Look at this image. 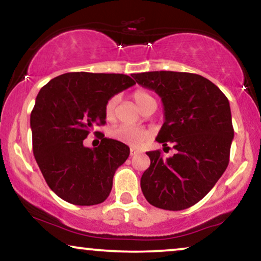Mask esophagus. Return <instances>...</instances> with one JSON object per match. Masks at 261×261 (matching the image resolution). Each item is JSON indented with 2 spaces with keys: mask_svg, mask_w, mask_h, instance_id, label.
<instances>
[{
  "mask_svg": "<svg viewBox=\"0 0 261 261\" xmlns=\"http://www.w3.org/2000/svg\"><path fill=\"white\" fill-rule=\"evenodd\" d=\"M138 153H140V150H138V148H135V147L130 148V155H135Z\"/></svg>",
  "mask_w": 261,
  "mask_h": 261,
  "instance_id": "esophagus-1",
  "label": "esophagus"
}]
</instances>
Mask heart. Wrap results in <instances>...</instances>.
<instances>
[{
	"instance_id": "heart-1",
	"label": "heart",
	"mask_w": 261,
	"mask_h": 261,
	"mask_svg": "<svg viewBox=\"0 0 261 261\" xmlns=\"http://www.w3.org/2000/svg\"><path fill=\"white\" fill-rule=\"evenodd\" d=\"M133 99L138 107L141 110H145L151 104H155L154 98L152 97L150 92L146 90H137L133 93ZM118 101L117 96L110 97L107 100L106 106H104V115H106L107 120H113L115 117V110H116V106ZM110 137L115 139V140L120 141L126 145H130V146H137L140 145L143 141L150 137L147 129L143 127H135V126H127V124H120L110 129Z\"/></svg>"
}]
</instances>
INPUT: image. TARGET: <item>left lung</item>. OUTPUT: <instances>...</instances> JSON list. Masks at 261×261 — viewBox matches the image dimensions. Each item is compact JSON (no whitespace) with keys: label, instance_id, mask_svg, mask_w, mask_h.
Segmentation results:
<instances>
[{"label":"left lung","instance_id":"obj_1","mask_svg":"<svg viewBox=\"0 0 261 261\" xmlns=\"http://www.w3.org/2000/svg\"><path fill=\"white\" fill-rule=\"evenodd\" d=\"M133 77L162 98L165 121L155 140L176 151L169 158L160 150L146 152L151 164L140 180L144 197L169 211L191 207L211 191L229 164L234 128L228 98L198 74L161 70Z\"/></svg>","mask_w":261,"mask_h":261}]
</instances>
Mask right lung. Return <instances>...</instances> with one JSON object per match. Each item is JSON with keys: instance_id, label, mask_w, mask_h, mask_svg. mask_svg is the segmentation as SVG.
<instances>
[{"instance_id": "right-lung-1", "label": "right lung", "mask_w": 261, "mask_h": 261, "mask_svg": "<svg viewBox=\"0 0 261 261\" xmlns=\"http://www.w3.org/2000/svg\"><path fill=\"white\" fill-rule=\"evenodd\" d=\"M134 84L126 74L74 72L40 89L30 120L33 154L50 189L64 201L91 206L109 197L129 147L103 133L98 147H85L83 141L106 124L107 100Z\"/></svg>"}]
</instances>
